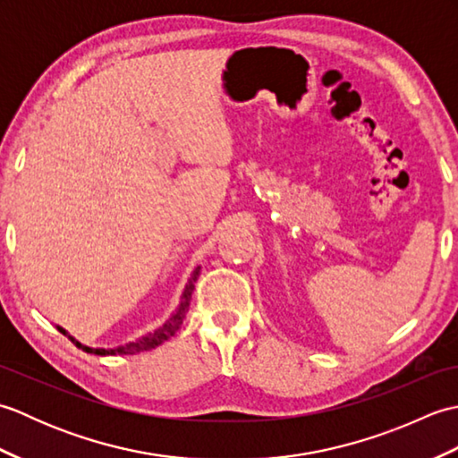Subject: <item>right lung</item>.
<instances>
[{"label": "right lung", "mask_w": 458, "mask_h": 458, "mask_svg": "<svg viewBox=\"0 0 458 458\" xmlns=\"http://www.w3.org/2000/svg\"><path fill=\"white\" fill-rule=\"evenodd\" d=\"M199 274H200V267H194V271H192L191 277H189V281H187V285H184V289H182V295H181V301H179L177 309H174V313H173L167 320H165V323H163L159 328H155V330H151V333H148L145 336H141V338H138V340H133V343H128V344L118 346V348H90V346H84V344H81L79 340H74L71 335L66 333V330H64L63 327H58V330H61L63 335H66L68 338H71L76 346L82 348L84 352H89V354H98V356L138 354V352H145V350H153V348H157L159 344H163V343H165V340H169L174 333H177L179 327L182 325V318H184V315H187L189 305H191V297H192L194 281H197Z\"/></svg>", "instance_id": "1"}]
</instances>
